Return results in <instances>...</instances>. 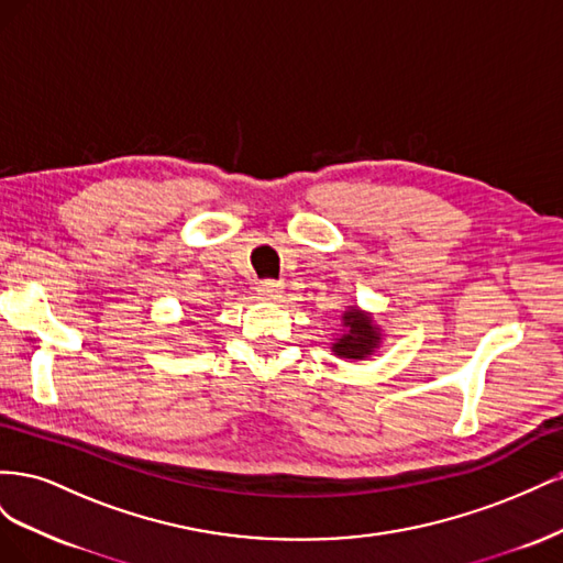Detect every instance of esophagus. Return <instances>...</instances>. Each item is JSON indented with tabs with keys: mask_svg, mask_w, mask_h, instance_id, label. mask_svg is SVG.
I'll return each instance as SVG.
<instances>
[{
	"mask_svg": "<svg viewBox=\"0 0 563 563\" xmlns=\"http://www.w3.org/2000/svg\"><path fill=\"white\" fill-rule=\"evenodd\" d=\"M282 294V284L277 279H263L258 282V296L263 300H277Z\"/></svg>",
	"mask_w": 563,
	"mask_h": 563,
	"instance_id": "esophagus-1",
	"label": "esophagus"
}]
</instances>
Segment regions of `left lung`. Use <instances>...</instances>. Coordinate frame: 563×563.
<instances>
[{
  "label": "left lung",
  "instance_id": "left-lung-1",
  "mask_svg": "<svg viewBox=\"0 0 563 563\" xmlns=\"http://www.w3.org/2000/svg\"><path fill=\"white\" fill-rule=\"evenodd\" d=\"M345 327L347 333L335 340L333 352L338 356H345V360H364L378 343V333L373 329L371 317L362 314L360 310L345 312Z\"/></svg>",
  "mask_w": 563,
  "mask_h": 563
}]
</instances>
